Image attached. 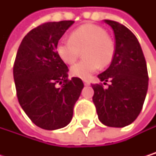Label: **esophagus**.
<instances>
[{
	"label": "esophagus",
	"instance_id": "obj_1",
	"mask_svg": "<svg viewBox=\"0 0 156 156\" xmlns=\"http://www.w3.org/2000/svg\"><path fill=\"white\" fill-rule=\"evenodd\" d=\"M83 82H84V85H86V86L90 85V83H91V82H90L88 80H83Z\"/></svg>",
	"mask_w": 156,
	"mask_h": 156
}]
</instances>
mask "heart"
Instances as JSON below:
<instances>
[{
  "label": "heart",
  "instance_id": "obj_1",
  "mask_svg": "<svg viewBox=\"0 0 156 156\" xmlns=\"http://www.w3.org/2000/svg\"><path fill=\"white\" fill-rule=\"evenodd\" d=\"M82 49L84 59L71 67V75L88 79L100 66L108 65L114 56V45L105 30L94 24H84L75 29L69 39H62L56 46L57 54L66 64H73Z\"/></svg>",
  "mask_w": 156,
  "mask_h": 156
}]
</instances>
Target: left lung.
Segmentation results:
<instances>
[{"label": "left lung", "mask_w": 156, "mask_h": 156, "mask_svg": "<svg viewBox=\"0 0 156 156\" xmlns=\"http://www.w3.org/2000/svg\"><path fill=\"white\" fill-rule=\"evenodd\" d=\"M114 32L115 52L109 67L98 75L101 81L92 84L93 102L99 121L110 127H124L140 113L148 90V71L142 49L135 34L124 25L104 20Z\"/></svg>", "instance_id": "1"}]
</instances>
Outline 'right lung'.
<instances>
[{
    "instance_id": "add662e5",
    "label": "right lung",
    "mask_w": 156,
    "mask_h": 156,
    "mask_svg": "<svg viewBox=\"0 0 156 156\" xmlns=\"http://www.w3.org/2000/svg\"><path fill=\"white\" fill-rule=\"evenodd\" d=\"M73 23L46 22L34 28L21 41L14 62L19 103L31 121L46 130L62 128L71 122L84 87L80 77L68 79L69 69L56 51L59 40Z\"/></svg>"
}]
</instances>
